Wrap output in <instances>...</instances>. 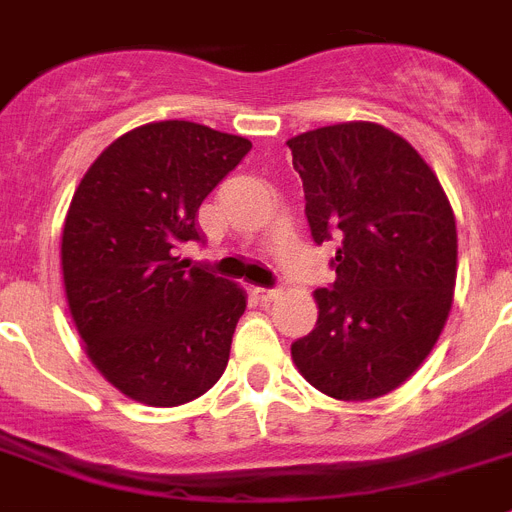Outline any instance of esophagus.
Returning <instances> with one entry per match:
<instances>
[{"label": "esophagus", "instance_id": "obj_1", "mask_svg": "<svg viewBox=\"0 0 512 512\" xmlns=\"http://www.w3.org/2000/svg\"><path fill=\"white\" fill-rule=\"evenodd\" d=\"M253 295L261 300V303H272V300L279 298V290H269V287H256Z\"/></svg>", "mask_w": 512, "mask_h": 512}]
</instances>
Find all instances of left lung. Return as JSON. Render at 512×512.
I'll return each mask as SVG.
<instances>
[{
	"mask_svg": "<svg viewBox=\"0 0 512 512\" xmlns=\"http://www.w3.org/2000/svg\"><path fill=\"white\" fill-rule=\"evenodd\" d=\"M318 246L336 243L316 329L292 344L313 388L339 401L386 396L425 362L456 287V217L412 144L373 121L287 139Z\"/></svg>",
	"mask_w": 512,
	"mask_h": 512,
	"instance_id": "8db88e82",
	"label": "left lung"
}]
</instances>
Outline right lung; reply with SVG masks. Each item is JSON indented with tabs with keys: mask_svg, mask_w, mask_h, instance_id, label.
Segmentation results:
<instances>
[{
	"mask_svg": "<svg viewBox=\"0 0 512 512\" xmlns=\"http://www.w3.org/2000/svg\"><path fill=\"white\" fill-rule=\"evenodd\" d=\"M251 150L194 121H155L100 152L69 204L61 272L72 321L100 375L147 406L199 399L225 373L246 292L176 251Z\"/></svg>",
	"mask_w": 512,
	"mask_h": 512,
	"instance_id": "obj_1",
	"label": "right lung"
}]
</instances>
